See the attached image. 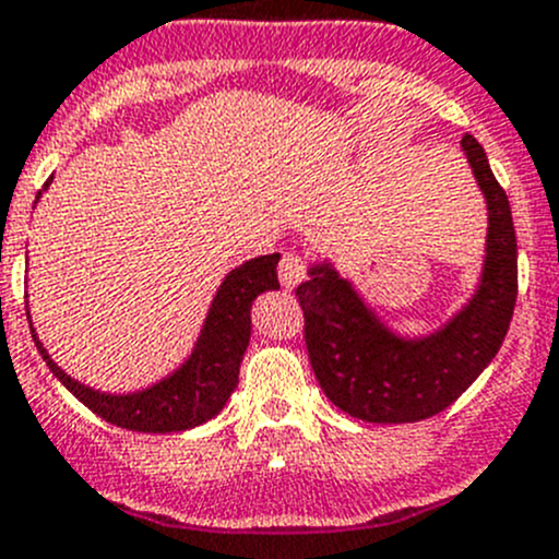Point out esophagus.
Segmentation results:
<instances>
[{
    "mask_svg": "<svg viewBox=\"0 0 559 559\" xmlns=\"http://www.w3.org/2000/svg\"><path fill=\"white\" fill-rule=\"evenodd\" d=\"M280 280L285 288H296L307 280V263L299 252H285L280 260Z\"/></svg>",
    "mask_w": 559,
    "mask_h": 559,
    "instance_id": "1",
    "label": "esophagus"
}]
</instances>
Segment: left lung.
Segmentation results:
<instances>
[{
	"mask_svg": "<svg viewBox=\"0 0 559 559\" xmlns=\"http://www.w3.org/2000/svg\"><path fill=\"white\" fill-rule=\"evenodd\" d=\"M488 205L480 285L439 332L408 340L376 318L332 263L296 288L305 343L323 395L365 423H419L459 401L488 368L513 318L519 258L508 194L472 134L461 140Z\"/></svg>",
	"mask_w": 559,
	"mask_h": 559,
	"instance_id": "1",
	"label": "left lung"
}]
</instances>
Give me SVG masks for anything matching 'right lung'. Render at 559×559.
<instances>
[{
	"label": "right lung",
	"mask_w": 559,
	"mask_h": 559,
	"mask_svg": "<svg viewBox=\"0 0 559 559\" xmlns=\"http://www.w3.org/2000/svg\"><path fill=\"white\" fill-rule=\"evenodd\" d=\"M44 189H49V180ZM276 263H280V254L274 252L233 269L211 301L209 318L189 359L173 376L147 390L129 392V395L90 390L71 379L66 370L57 368L55 359L46 354L44 343L37 340L35 329H32V337L51 373L66 384V390L73 392L90 412L104 417L106 423L126 430H140V433H178V430L197 428L216 417L238 386V368H241L243 350L252 334L249 310L263 290L280 288Z\"/></svg>",
	"instance_id": "1"
}]
</instances>
